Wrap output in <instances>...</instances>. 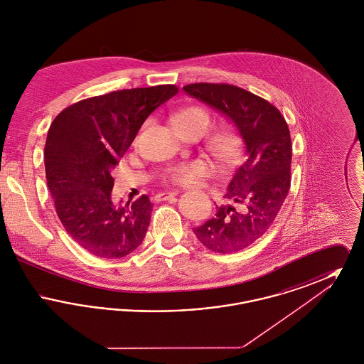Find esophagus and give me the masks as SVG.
<instances>
[{
  "label": "esophagus",
  "mask_w": 364,
  "mask_h": 364,
  "mask_svg": "<svg viewBox=\"0 0 364 364\" xmlns=\"http://www.w3.org/2000/svg\"><path fill=\"white\" fill-rule=\"evenodd\" d=\"M178 193V191H172V192H159L154 196L156 202H162V200H168L169 198H173Z\"/></svg>",
  "instance_id": "34e87169"
}]
</instances>
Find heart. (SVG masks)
I'll list each match as a JSON object with an SVG mask.
<instances>
[{
    "instance_id": "1",
    "label": "heart",
    "mask_w": 364,
    "mask_h": 364,
    "mask_svg": "<svg viewBox=\"0 0 364 364\" xmlns=\"http://www.w3.org/2000/svg\"><path fill=\"white\" fill-rule=\"evenodd\" d=\"M210 124V114L199 106L184 107L173 116L174 128L178 132H199L200 135H205ZM208 149L215 159L223 164H229L237 156V139L230 132H220L208 139ZM211 171L213 169L208 162L198 159L168 168L165 178L176 186L191 187L200 178L208 177Z\"/></svg>"
}]
</instances>
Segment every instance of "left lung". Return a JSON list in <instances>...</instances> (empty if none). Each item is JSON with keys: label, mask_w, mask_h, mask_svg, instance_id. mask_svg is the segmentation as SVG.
<instances>
[{"label": "left lung", "mask_w": 364, "mask_h": 364, "mask_svg": "<svg viewBox=\"0 0 364 364\" xmlns=\"http://www.w3.org/2000/svg\"><path fill=\"white\" fill-rule=\"evenodd\" d=\"M183 90L232 120L244 140L242 164L225 193L235 206L217 208L214 217L192 229L210 251H242L270 229L289 192L292 143L288 124L276 106L240 87L193 83Z\"/></svg>", "instance_id": "8db88e82"}]
</instances>
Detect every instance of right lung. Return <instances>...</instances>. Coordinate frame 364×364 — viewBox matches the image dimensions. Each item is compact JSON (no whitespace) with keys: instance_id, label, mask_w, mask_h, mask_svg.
<instances>
[{"instance_id":"obj_1","label":"right lung","mask_w":364,"mask_h":364,"mask_svg":"<svg viewBox=\"0 0 364 364\" xmlns=\"http://www.w3.org/2000/svg\"><path fill=\"white\" fill-rule=\"evenodd\" d=\"M178 92L174 85L113 91L64 109L45 144V169L55 213L90 254L116 259L135 251L150 225L153 203L112 202V171L146 119Z\"/></svg>"}]
</instances>
